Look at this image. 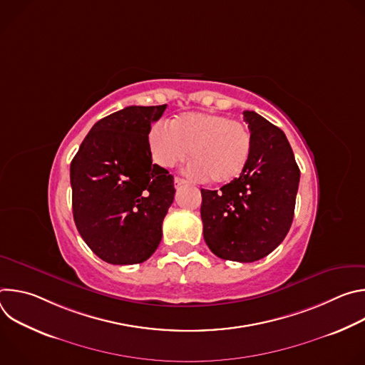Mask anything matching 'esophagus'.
<instances>
[{
  "label": "esophagus",
  "mask_w": 365,
  "mask_h": 365,
  "mask_svg": "<svg viewBox=\"0 0 365 365\" xmlns=\"http://www.w3.org/2000/svg\"><path fill=\"white\" fill-rule=\"evenodd\" d=\"M183 185H187V182L182 178H175V186L179 187V186H183Z\"/></svg>",
  "instance_id": "1"
}]
</instances>
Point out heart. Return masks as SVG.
<instances>
[{
  "mask_svg": "<svg viewBox=\"0 0 365 365\" xmlns=\"http://www.w3.org/2000/svg\"><path fill=\"white\" fill-rule=\"evenodd\" d=\"M148 147L154 162L173 168L187 159L190 173L215 185L237 179L251 154L250 130L225 115L211 113H185L170 127L159 124L148 133Z\"/></svg>",
  "mask_w": 365,
  "mask_h": 365,
  "instance_id": "heart-1",
  "label": "heart"
}]
</instances>
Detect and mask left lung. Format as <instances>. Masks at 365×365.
I'll return each mask as SVG.
<instances>
[{
    "instance_id": "8db88e82",
    "label": "left lung",
    "mask_w": 365,
    "mask_h": 365,
    "mask_svg": "<svg viewBox=\"0 0 365 365\" xmlns=\"http://www.w3.org/2000/svg\"><path fill=\"white\" fill-rule=\"evenodd\" d=\"M251 133L250 160L221 190L200 189L203 238L224 259L252 263L287 235L300 170L284 133L254 111H244Z\"/></svg>"
}]
</instances>
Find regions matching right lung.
Instances as JSON below:
<instances>
[{
	"instance_id": "add662e5",
	"label": "right lung",
	"mask_w": 365,
	"mask_h": 365,
	"mask_svg": "<svg viewBox=\"0 0 365 365\" xmlns=\"http://www.w3.org/2000/svg\"><path fill=\"white\" fill-rule=\"evenodd\" d=\"M166 107L133 106L99 120L71 163L76 228L110 264L143 263L162 241L176 189L173 176L153 165L148 133Z\"/></svg>"
}]
</instances>
